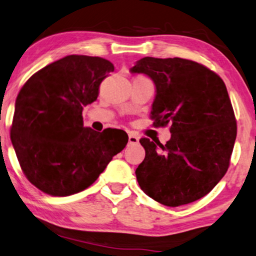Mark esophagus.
Wrapping results in <instances>:
<instances>
[{
	"label": "esophagus",
	"instance_id": "obj_1",
	"mask_svg": "<svg viewBox=\"0 0 256 256\" xmlns=\"http://www.w3.org/2000/svg\"><path fill=\"white\" fill-rule=\"evenodd\" d=\"M128 140H129V144H137L140 140V137L136 135V134L134 132H129L128 134Z\"/></svg>",
	"mask_w": 256,
	"mask_h": 256
}]
</instances>
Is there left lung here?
<instances>
[{
  "instance_id": "left-lung-1",
  "label": "left lung",
  "mask_w": 256,
  "mask_h": 256,
  "mask_svg": "<svg viewBox=\"0 0 256 256\" xmlns=\"http://www.w3.org/2000/svg\"><path fill=\"white\" fill-rule=\"evenodd\" d=\"M156 84L151 119L170 124L166 144L140 138L145 158L136 169L142 190L164 206L194 202L213 190L229 168L237 122L218 74L183 58L144 57L130 68Z\"/></svg>"
}]
</instances>
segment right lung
Listing matches in <instances>:
<instances>
[{"label":"right lung","instance_id":"1","mask_svg":"<svg viewBox=\"0 0 256 256\" xmlns=\"http://www.w3.org/2000/svg\"><path fill=\"white\" fill-rule=\"evenodd\" d=\"M114 70L100 57L70 54L34 73L19 92L10 137L26 178L46 194L84 191L127 145L120 129L84 127V106L95 102Z\"/></svg>","mask_w":256,"mask_h":256}]
</instances>
